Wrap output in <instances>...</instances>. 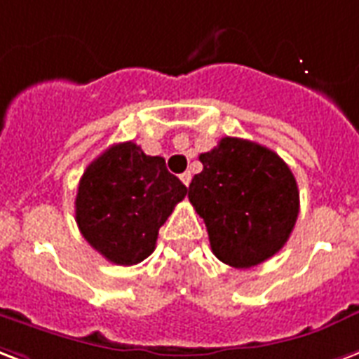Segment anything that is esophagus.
<instances>
[{"mask_svg": "<svg viewBox=\"0 0 359 359\" xmlns=\"http://www.w3.org/2000/svg\"><path fill=\"white\" fill-rule=\"evenodd\" d=\"M180 180H182V184H184V187H190V182H192V172L190 171L182 172V175H180Z\"/></svg>", "mask_w": 359, "mask_h": 359, "instance_id": "34e87169", "label": "esophagus"}]
</instances>
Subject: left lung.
Returning <instances> with one entry per match:
<instances>
[{
    "mask_svg": "<svg viewBox=\"0 0 359 359\" xmlns=\"http://www.w3.org/2000/svg\"><path fill=\"white\" fill-rule=\"evenodd\" d=\"M188 200L207 226L215 257L251 268L285 245L299 217V188L287 163L266 146L224 137L200 154Z\"/></svg>",
    "mask_w": 359,
    "mask_h": 359,
    "instance_id": "8db88e82",
    "label": "left lung"
}]
</instances>
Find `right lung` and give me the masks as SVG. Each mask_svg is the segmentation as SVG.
<instances>
[{"mask_svg":"<svg viewBox=\"0 0 359 359\" xmlns=\"http://www.w3.org/2000/svg\"><path fill=\"white\" fill-rule=\"evenodd\" d=\"M188 188L165 159L135 142L110 146L85 169L76 196L79 232L106 261L131 266L156 249L159 228Z\"/></svg>","mask_w":359,"mask_h":359,"instance_id":"add662e5","label":"right lung"}]
</instances>
